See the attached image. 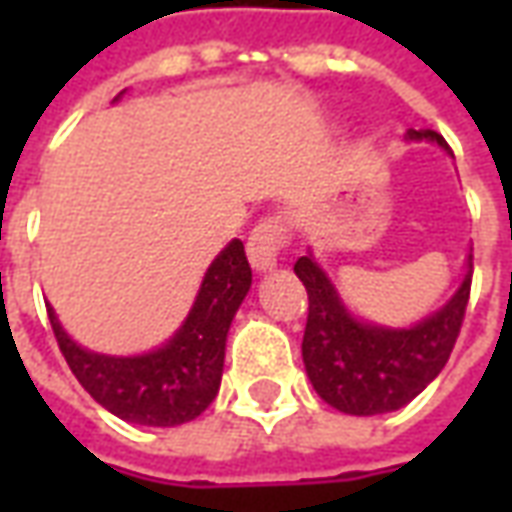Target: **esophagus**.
Instances as JSON below:
<instances>
[{"mask_svg": "<svg viewBox=\"0 0 512 512\" xmlns=\"http://www.w3.org/2000/svg\"><path fill=\"white\" fill-rule=\"evenodd\" d=\"M285 222L279 216H266L255 224V230L249 233V241H246V255H249V263L257 268V271H268V268L277 266V257L285 246Z\"/></svg>", "mask_w": 512, "mask_h": 512, "instance_id": "1", "label": "esophagus"}]
</instances>
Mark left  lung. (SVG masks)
<instances>
[{"mask_svg": "<svg viewBox=\"0 0 512 512\" xmlns=\"http://www.w3.org/2000/svg\"><path fill=\"white\" fill-rule=\"evenodd\" d=\"M408 139L450 147L444 136L430 128H411ZM293 271L310 296L301 343L304 367L315 392L337 411L356 417L397 411L414 400L447 365L469 304L472 255L455 296L411 329H384L356 321L312 255L299 257Z\"/></svg>", "mask_w": 512, "mask_h": 512, "instance_id": "1", "label": "left lung"}]
</instances>
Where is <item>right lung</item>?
Here are the masks:
<instances>
[{"mask_svg":"<svg viewBox=\"0 0 512 512\" xmlns=\"http://www.w3.org/2000/svg\"><path fill=\"white\" fill-rule=\"evenodd\" d=\"M249 285L252 268L235 238L211 263L175 337L145 356L84 351L65 334L51 307L49 321L71 373L106 411L136 425L172 428L200 417L219 392L227 332Z\"/></svg>","mask_w":512,"mask_h":512,"instance_id":"1","label":"right lung"}]
</instances>
